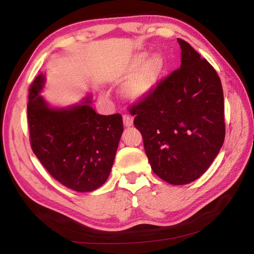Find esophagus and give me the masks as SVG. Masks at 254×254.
Instances as JSON below:
<instances>
[{
	"label": "esophagus",
	"mask_w": 254,
	"mask_h": 254,
	"mask_svg": "<svg viewBox=\"0 0 254 254\" xmlns=\"http://www.w3.org/2000/svg\"><path fill=\"white\" fill-rule=\"evenodd\" d=\"M123 123L126 127H131L133 124V119L130 117V115L124 114L123 115Z\"/></svg>",
	"instance_id": "esophagus-1"
}]
</instances>
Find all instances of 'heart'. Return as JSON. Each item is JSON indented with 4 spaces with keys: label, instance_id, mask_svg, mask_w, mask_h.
<instances>
[{
    "label": "heart",
    "instance_id": "1",
    "mask_svg": "<svg viewBox=\"0 0 254 254\" xmlns=\"http://www.w3.org/2000/svg\"><path fill=\"white\" fill-rule=\"evenodd\" d=\"M147 58L144 51L136 54L124 68L123 76L131 78L124 85L123 93L130 100L140 101L151 95L165 71V60L160 55Z\"/></svg>",
    "mask_w": 254,
    "mask_h": 254
}]
</instances>
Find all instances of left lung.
Here are the masks:
<instances>
[{
    "mask_svg": "<svg viewBox=\"0 0 254 254\" xmlns=\"http://www.w3.org/2000/svg\"><path fill=\"white\" fill-rule=\"evenodd\" d=\"M177 40L180 68L130 113L153 173L171 185H186L208 169L224 142V96L213 66L188 42Z\"/></svg>",
    "mask_w": 254,
    "mask_h": 254,
    "instance_id": "1",
    "label": "left lung"
}]
</instances>
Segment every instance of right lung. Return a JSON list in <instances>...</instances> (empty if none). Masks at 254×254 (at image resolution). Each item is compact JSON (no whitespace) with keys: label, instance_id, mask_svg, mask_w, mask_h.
<instances>
[{"label":"right lung","instance_id":"right-lung-1","mask_svg":"<svg viewBox=\"0 0 254 254\" xmlns=\"http://www.w3.org/2000/svg\"><path fill=\"white\" fill-rule=\"evenodd\" d=\"M44 84L41 74L29 88L32 151L64 186L80 192L95 190L106 182L113 166L123 132L121 114H97L91 97L66 109H53L40 95Z\"/></svg>","mask_w":254,"mask_h":254}]
</instances>
